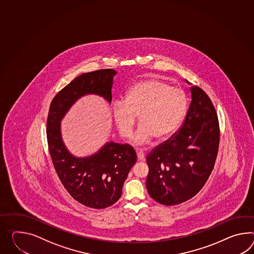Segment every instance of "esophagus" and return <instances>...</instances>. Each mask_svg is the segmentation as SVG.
<instances>
[{
	"label": "esophagus",
	"mask_w": 254,
	"mask_h": 254,
	"mask_svg": "<svg viewBox=\"0 0 254 254\" xmlns=\"http://www.w3.org/2000/svg\"><path fill=\"white\" fill-rule=\"evenodd\" d=\"M136 156H137V160L138 161H143L145 159V153L143 151H137L136 152Z\"/></svg>",
	"instance_id": "obj_1"
}]
</instances>
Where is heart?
<instances>
[{
	"mask_svg": "<svg viewBox=\"0 0 254 254\" xmlns=\"http://www.w3.org/2000/svg\"><path fill=\"white\" fill-rule=\"evenodd\" d=\"M186 93L165 81L148 79L130 88L126 101L113 105V116L118 132L129 138L139 115L140 126L133 137L135 145H145L153 137L164 139L172 135L186 116Z\"/></svg>",
	"mask_w": 254,
	"mask_h": 254,
	"instance_id": "heart-1",
	"label": "heart"
}]
</instances>
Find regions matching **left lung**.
Returning <instances> with one entry per match:
<instances>
[{"label": "left lung", "instance_id": "8db88e82", "mask_svg": "<svg viewBox=\"0 0 254 254\" xmlns=\"http://www.w3.org/2000/svg\"><path fill=\"white\" fill-rule=\"evenodd\" d=\"M190 92L192 101L179 132L147 156V190L150 197L165 205L193 197L217 159L219 125L215 107L199 87L192 85Z\"/></svg>", "mask_w": 254, "mask_h": 254}]
</instances>
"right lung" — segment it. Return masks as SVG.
<instances>
[{
  "label": "right lung",
  "instance_id": "obj_1",
  "mask_svg": "<svg viewBox=\"0 0 254 254\" xmlns=\"http://www.w3.org/2000/svg\"><path fill=\"white\" fill-rule=\"evenodd\" d=\"M117 74L107 68L77 77L52 100L47 122L50 156L62 185L76 201L95 209L108 207L120 198L125 181L136 163V152L127 144L110 141L93 154L76 157L63 141L62 121L85 95H98L110 105Z\"/></svg>",
  "mask_w": 254,
  "mask_h": 254
}]
</instances>
